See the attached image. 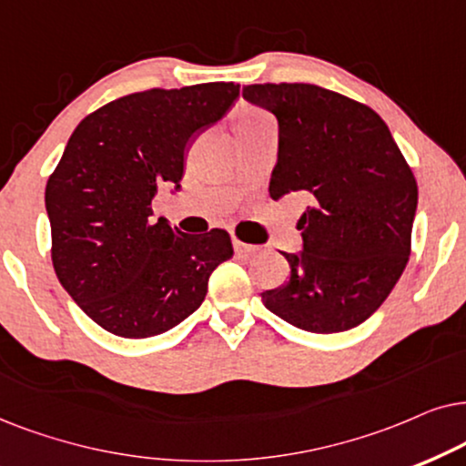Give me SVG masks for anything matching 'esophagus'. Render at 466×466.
<instances>
[{"instance_id":"obj_1","label":"esophagus","mask_w":466,"mask_h":466,"mask_svg":"<svg viewBox=\"0 0 466 466\" xmlns=\"http://www.w3.org/2000/svg\"><path fill=\"white\" fill-rule=\"evenodd\" d=\"M259 247L256 245H249V243H243V240L234 238V251L238 253V256H251V253H256Z\"/></svg>"}]
</instances>
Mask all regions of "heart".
Segmentation results:
<instances>
[{
	"mask_svg": "<svg viewBox=\"0 0 466 466\" xmlns=\"http://www.w3.org/2000/svg\"><path fill=\"white\" fill-rule=\"evenodd\" d=\"M264 121H270V116L262 113V110L245 108V110H240V113H238L237 123H234V129L245 127V126H256V123H264Z\"/></svg>",
	"mask_w": 466,
	"mask_h": 466,
	"instance_id": "heart-1",
	"label": "heart"
}]
</instances>
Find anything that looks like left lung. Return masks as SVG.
Instances as JSON below:
<instances>
[{
    "mask_svg": "<svg viewBox=\"0 0 466 466\" xmlns=\"http://www.w3.org/2000/svg\"><path fill=\"white\" fill-rule=\"evenodd\" d=\"M247 102L279 121L270 198H311L298 229L302 251L283 253L289 281L262 294L268 311L307 332L369 319L405 270L418 183L380 115L305 83L243 86Z\"/></svg>",
    "mask_w": 466,
    "mask_h": 466,
    "instance_id": "8db88e82",
    "label": "left lung"
}]
</instances>
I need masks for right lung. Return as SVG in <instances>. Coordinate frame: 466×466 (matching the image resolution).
Wrapping results in <instances>:
<instances>
[{
    "instance_id": "obj_1",
    "label": "right lung",
    "mask_w": 466,
    "mask_h": 466,
    "mask_svg": "<svg viewBox=\"0 0 466 466\" xmlns=\"http://www.w3.org/2000/svg\"><path fill=\"white\" fill-rule=\"evenodd\" d=\"M237 83L129 93L74 129L46 183L59 283L104 330L161 334L202 305L208 277L234 256L226 229L185 234L151 219L161 183L183 178L189 140L237 102Z\"/></svg>"
}]
</instances>
